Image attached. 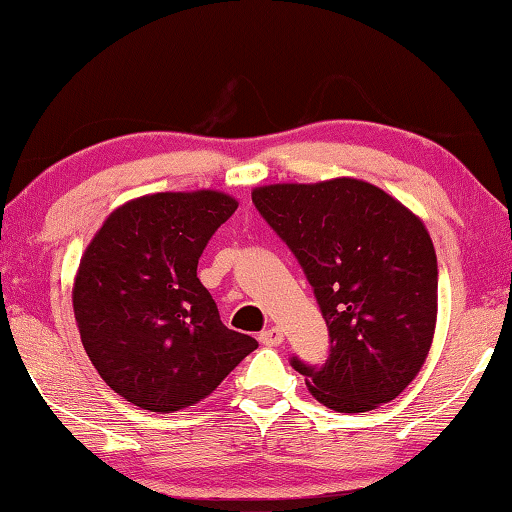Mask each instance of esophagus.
Instances as JSON below:
<instances>
[{
	"instance_id": "1",
	"label": "esophagus",
	"mask_w": 512,
	"mask_h": 512,
	"mask_svg": "<svg viewBox=\"0 0 512 512\" xmlns=\"http://www.w3.org/2000/svg\"><path fill=\"white\" fill-rule=\"evenodd\" d=\"M259 341L268 345V348H275V345H280L284 341V334H282V329L268 327V329H264L262 334H259Z\"/></svg>"
}]
</instances>
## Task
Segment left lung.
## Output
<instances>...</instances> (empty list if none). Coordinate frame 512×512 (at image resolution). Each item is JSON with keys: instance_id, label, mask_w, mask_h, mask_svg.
<instances>
[{"instance_id": "obj_1", "label": "left lung", "mask_w": 512, "mask_h": 512, "mask_svg": "<svg viewBox=\"0 0 512 512\" xmlns=\"http://www.w3.org/2000/svg\"><path fill=\"white\" fill-rule=\"evenodd\" d=\"M264 221L296 255L329 329V357H291L311 395L339 413L395 400L427 359L438 314V262L424 223L357 178L266 185Z\"/></svg>"}]
</instances>
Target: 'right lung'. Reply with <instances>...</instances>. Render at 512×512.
<instances>
[{
    "mask_svg": "<svg viewBox=\"0 0 512 512\" xmlns=\"http://www.w3.org/2000/svg\"><path fill=\"white\" fill-rule=\"evenodd\" d=\"M237 210L228 194L164 192L117 207L81 257L74 316L101 379L144 411L194 406L257 348L221 323L196 277Z\"/></svg>",
    "mask_w": 512,
    "mask_h": 512,
    "instance_id": "right-lung-1",
    "label": "right lung"
}]
</instances>
